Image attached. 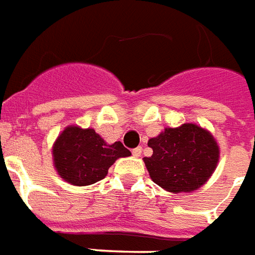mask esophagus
Wrapping results in <instances>:
<instances>
[{
    "mask_svg": "<svg viewBox=\"0 0 255 255\" xmlns=\"http://www.w3.org/2000/svg\"><path fill=\"white\" fill-rule=\"evenodd\" d=\"M141 152H142V148H141V146H137V148H134V149L131 150V153H133V156H134V157H138V156H141Z\"/></svg>",
    "mask_w": 255,
    "mask_h": 255,
    "instance_id": "obj_1",
    "label": "esophagus"
}]
</instances>
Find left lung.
Listing matches in <instances>:
<instances>
[{"label": "left lung", "mask_w": 255, "mask_h": 255, "mask_svg": "<svg viewBox=\"0 0 255 255\" xmlns=\"http://www.w3.org/2000/svg\"><path fill=\"white\" fill-rule=\"evenodd\" d=\"M148 145L153 153L144 161L150 178L171 193H189L202 186L219 161L215 138L194 124L167 128Z\"/></svg>", "instance_id": "8db88e82"}]
</instances>
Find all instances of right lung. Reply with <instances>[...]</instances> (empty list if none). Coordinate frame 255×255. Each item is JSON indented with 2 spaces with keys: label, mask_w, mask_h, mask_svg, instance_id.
Masks as SVG:
<instances>
[{
  "label": "right lung",
  "mask_w": 255,
  "mask_h": 255,
  "mask_svg": "<svg viewBox=\"0 0 255 255\" xmlns=\"http://www.w3.org/2000/svg\"><path fill=\"white\" fill-rule=\"evenodd\" d=\"M121 141L109 145L94 129L69 126L53 148L54 166L61 178L74 186H87L103 179L117 159L130 156Z\"/></svg>",
  "instance_id": "add662e5"
}]
</instances>
